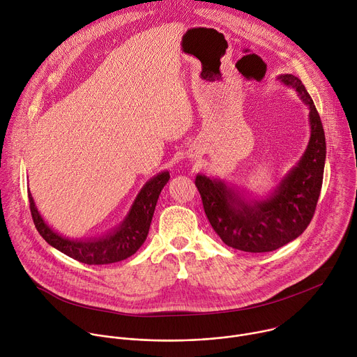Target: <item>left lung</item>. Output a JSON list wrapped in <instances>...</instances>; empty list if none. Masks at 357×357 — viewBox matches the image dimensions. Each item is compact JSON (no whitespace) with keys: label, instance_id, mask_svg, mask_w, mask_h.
Returning a JSON list of instances; mask_svg holds the SVG:
<instances>
[{"label":"left lung","instance_id":"8db88e82","mask_svg":"<svg viewBox=\"0 0 357 357\" xmlns=\"http://www.w3.org/2000/svg\"><path fill=\"white\" fill-rule=\"evenodd\" d=\"M278 79L294 88L310 109L311 136L297 165L261 200H247L240 190L206 175L195 181L213 229L225 245L244 252H271L296 240L314 215L322 186L326 144L321 117L297 77L283 74Z\"/></svg>","mask_w":357,"mask_h":357}]
</instances>
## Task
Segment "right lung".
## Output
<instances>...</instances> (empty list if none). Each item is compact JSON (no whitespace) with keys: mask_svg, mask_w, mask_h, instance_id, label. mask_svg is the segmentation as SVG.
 I'll use <instances>...</instances> for the list:
<instances>
[{"mask_svg":"<svg viewBox=\"0 0 357 357\" xmlns=\"http://www.w3.org/2000/svg\"><path fill=\"white\" fill-rule=\"evenodd\" d=\"M169 181V172L164 171L151 178L137 195L123 222L112 232L85 240H68L53 231L38 211L32 195L28 192L31 214L45 241L67 257L86 265H107L123 261L144 244L153 214L162 188Z\"/></svg>","mask_w":357,"mask_h":357,"instance_id":"add662e5","label":"right lung"}]
</instances>
